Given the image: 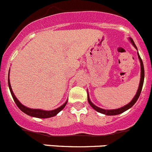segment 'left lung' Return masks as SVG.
Wrapping results in <instances>:
<instances>
[{
  "instance_id": "8db88e82",
  "label": "left lung",
  "mask_w": 152,
  "mask_h": 152,
  "mask_svg": "<svg viewBox=\"0 0 152 152\" xmlns=\"http://www.w3.org/2000/svg\"><path fill=\"white\" fill-rule=\"evenodd\" d=\"M131 42H132L133 45H134V47H135L136 48H137V46H136V45L134 44V41H133V39H131ZM138 57H139V60H140V66H141V78H140V86H139L138 90H137V94H136V95H135V96H134V99H133V100L131 101V102H130L129 104H128L125 105V106L122 107L118 108V109H115V110H104V109H102V108H100V107H97V106H95V105H94L93 104H92V102H91V101L89 100V95H88V102H89V104L91 105V107H92L93 108L94 110H95L98 111V112L101 113L105 114V115H118V114H120V113H123V112H125V111H126L127 110H128V109H129V108H131V107H132L133 105H134V104L136 103V102H137V99H139V97H140V93H141V91H142V85H143V82H144V76H145V72H144L143 63H142V59H141V57H140V54H139V53H138Z\"/></svg>"
}]
</instances>
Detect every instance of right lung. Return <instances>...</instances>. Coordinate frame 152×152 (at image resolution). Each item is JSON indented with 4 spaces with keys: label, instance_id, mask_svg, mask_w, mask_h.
Segmentation results:
<instances>
[{
    "label": "right lung",
    "instance_id": "1",
    "mask_svg": "<svg viewBox=\"0 0 152 152\" xmlns=\"http://www.w3.org/2000/svg\"><path fill=\"white\" fill-rule=\"evenodd\" d=\"M9 75H10V71H9ZM8 85H9V88H10V92H11V95H12V98H13L14 102H15L16 105L18 106V107L21 110L22 112H24V113L27 114V115H30V116H34V117H37V118H50V117H53L54 115H57L59 112L62 110L63 108L65 107V106L67 104V102H65V104L63 105H62L61 107H60L57 109L53 110H50V111H46V110H39V109H30V108L26 107L25 106H24L23 104H21L20 103L19 101L17 99L16 97L14 95L13 92L12 90V88H11V86H10V79L8 78Z\"/></svg>",
    "mask_w": 152,
    "mask_h": 152
}]
</instances>
